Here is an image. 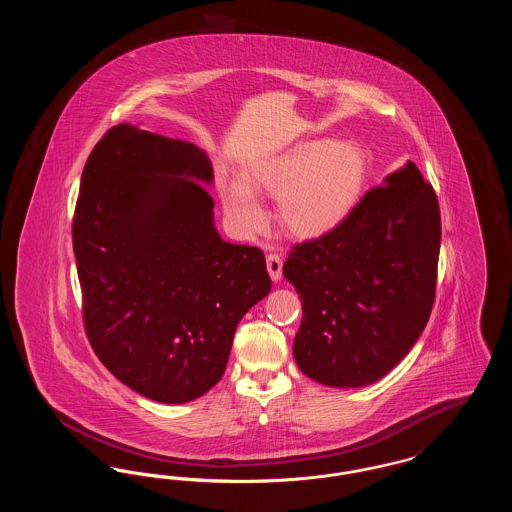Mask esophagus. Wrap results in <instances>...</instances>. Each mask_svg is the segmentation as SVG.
<instances>
[{
  "mask_svg": "<svg viewBox=\"0 0 512 512\" xmlns=\"http://www.w3.org/2000/svg\"><path fill=\"white\" fill-rule=\"evenodd\" d=\"M267 268L270 278L274 282H278L282 278V257L278 253H268L267 255Z\"/></svg>",
  "mask_w": 512,
  "mask_h": 512,
  "instance_id": "1",
  "label": "esophagus"
}]
</instances>
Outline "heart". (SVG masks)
<instances>
[{
    "instance_id": "obj_1",
    "label": "heart",
    "mask_w": 512,
    "mask_h": 512,
    "mask_svg": "<svg viewBox=\"0 0 512 512\" xmlns=\"http://www.w3.org/2000/svg\"><path fill=\"white\" fill-rule=\"evenodd\" d=\"M365 149L347 140H307L255 165L247 182L255 190L278 195V217L297 238L330 234L359 205L366 180ZM224 207L244 234L265 226V207L244 180L222 186Z\"/></svg>"
}]
</instances>
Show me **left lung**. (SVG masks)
<instances>
[{"instance_id":"8db88e82","label":"left lung","mask_w":512,"mask_h":512,"mask_svg":"<svg viewBox=\"0 0 512 512\" xmlns=\"http://www.w3.org/2000/svg\"><path fill=\"white\" fill-rule=\"evenodd\" d=\"M439 242L438 197L407 161L336 230L293 245L282 272L303 307L293 341L301 372L330 388L386 376L432 313Z\"/></svg>"}]
</instances>
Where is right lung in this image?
I'll list each match as a JSON object with an SVG mask.
<instances>
[{"mask_svg": "<svg viewBox=\"0 0 512 512\" xmlns=\"http://www.w3.org/2000/svg\"><path fill=\"white\" fill-rule=\"evenodd\" d=\"M199 182H213L203 149L124 122L92 149L74 209L88 340L124 386L172 405L219 382L272 286L259 247L220 238Z\"/></svg>", "mask_w": 512, "mask_h": 512, "instance_id": "obj_1", "label": "right lung"}]
</instances>
